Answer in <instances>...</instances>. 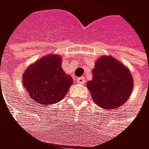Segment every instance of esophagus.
<instances>
[{"label":"esophagus","mask_w":149,"mask_h":149,"mask_svg":"<svg viewBox=\"0 0 149 149\" xmlns=\"http://www.w3.org/2000/svg\"><path fill=\"white\" fill-rule=\"evenodd\" d=\"M75 81H76V83H77V84H84V83H85V79H84V77H79V78H76Z\"/></svg>","instance_id":"1"}]
</instances>
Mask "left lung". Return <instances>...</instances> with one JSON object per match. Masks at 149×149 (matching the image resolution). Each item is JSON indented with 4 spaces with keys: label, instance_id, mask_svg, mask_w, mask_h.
Returning a JSON list of instances; mask_svg holds the SVG:
<instances>
[{
    "label": "left lung",
    "instance_id": "obj_1",
    "mask_svg": "<svg viewBox=\"0 0 149 149\" xmlns=\"http://www.w3.org/2000/svg\"><path fill=\"white\" fill-rule=\"evenodd\" d=\"M92 80L87 87L96 104L105 109H116L130 98L133 79L130 71L113 57H102L96 62Z\"/></svg>",
    "mask_w": 149,
    "mask_h": 149
}]
</instances>
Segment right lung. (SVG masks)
<instances>
[{"label":"right lung","mask_w":149,"mask_h":149,"mask_svg":"<svg viewBox=\"0 0 149 149\" xmlns=\"http://www.w3.org/2000/svg\"><path fill=\"white\" fill-rule=\"evenodd\" d=\"M61 57L49 55L30 65L23 74V84L31 98L42 105L61 100L73 84L71 76L61 68Z\"/></svg>","instance_id":"1"}]
</instances>
